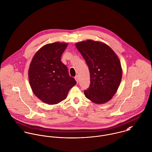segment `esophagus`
<instances>
[{"label":"esophagus","instance_id":"34e87169","mask_svg":"<svg viewBox=\"0 0 152 152\" xmlns=\"http://www.w3.org/2000/svg\"><path fill=\"white\" fill-rule=\"evenodd\" d=\"M75 79L76 81H77V83H78V81H79V78H78V75H76V76L75 77Z\"/></svg>","mask_w":152,"mask_h":152}]
</instances>
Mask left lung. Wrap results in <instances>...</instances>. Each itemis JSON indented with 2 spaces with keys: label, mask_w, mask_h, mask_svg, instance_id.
I'll return each instance as SVG.
<instances>
[{
  "label": "left lung",
  "mask_w": 152,
  "mask_h": 152,
  "mask_svg": "<svg viewBox=\"0 0 152 152\" xmlns=\"http://www.w3.org/2000/svg\"><path fill=\"white\" fill-rule=\"evenodd\" d=\"M86 61L90 73V86L84 90L86 98L102 104L109 101L120 85L122 71L115 52L105 43L86 40L75 44Z\"/></svg>",
  "instance_id": "left-lung-1"
}]
</instances>
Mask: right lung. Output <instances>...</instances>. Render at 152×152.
I'll list each match as a JSON object with an SVG mask.
<instances>
[{
    "label": "right lung",
    "mask_w": 152,
    "mask_h": 152,
    "mask_svg": "<svg viewBox=\"0 0 152 152\" xmlns=\"http://www.w3.org/2000/svg\"><path fill=\"white\" fill-rule=\"evenodd\" d=\"M67 45L56 42L44 45L35 54L29 66L28 79L33 93L50 105L64 100L69 89L77 84L61 61Z\"/></svg>",
    "instance_id": "obj_1"
}]
</instances>
